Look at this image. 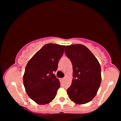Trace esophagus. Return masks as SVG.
Returning <instances> with one entry per match:
<instances>
[{
  "label": "esophagus",
  "instance_id": "obj_1",
  "mask_svg": "<svg viewBox=\"0 0 121 121\" xmlns=\"http://www.w3.org/2000/svg\"><path fill=\"white\" fill-rule=\"evenodd\" d=\"M60 81H63L64 80V78H60Z\"/></svg>",
  "mask_w": 121,
  "mask_h": 121
}]
</instances>
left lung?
Wrapping results in <instances>:
<instances>
[{
    "instance_id": "left-lung-1",
    "label": "left lung",
    "mask_w": 121,
    "mask_h": 121,
    "mask_svg": "<svg viewBox=\"0 0 121 121\" xmlns=\"http://www.w3.org/2000/svg\"><path fill=\"white\" fill-rule=\"evenodd\" d=\"M65 53L73 64L72 83L68 95L77 104H85L95 97L101 82V66L94 55L82 44L67 46Z\"/></svg>"
}]
</instances>
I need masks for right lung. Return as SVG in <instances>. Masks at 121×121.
<instances>
[{
	"instance_id": "right-lung-1",
	"label": "right lung",
	"mask_w": 121,
	"mask_h": 121,
	"mask_svg": "<svg viewBox=\"0 0 121 121\" xmlns=\"http://www.w3.org/2000/svg\"><path fill=\"white\" fill-rule=\"evenodd\" d=\"M65 47L57 44H47L26 66L23 84L29 97L38 104H47L56 97L60 83L53 73L57 71Z\"/></svg>"
}]
</instances>
